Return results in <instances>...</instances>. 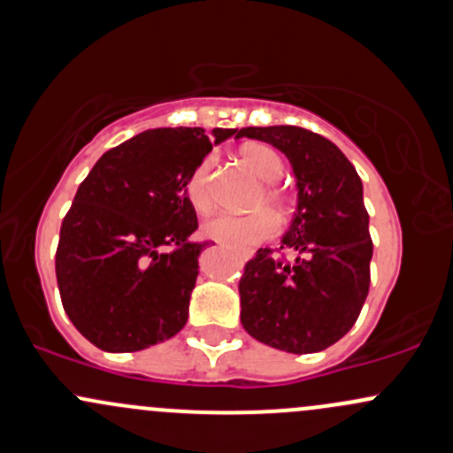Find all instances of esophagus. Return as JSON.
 Here are the masks:
<instances>
[{"instance_id":"1","label":"esophagus","mask_w":453,"mask_h":453,"mask_svg":"<svg viewBox=\"0 0 453 453\" xmlns=\"http://www.w3.org/2000/svg\"><path fill=\"white\" fill-rule=\"evenodd\" d=\"M250 256H251V254H242V260H247V258H250Z\"/></svg>"}]
</instances>
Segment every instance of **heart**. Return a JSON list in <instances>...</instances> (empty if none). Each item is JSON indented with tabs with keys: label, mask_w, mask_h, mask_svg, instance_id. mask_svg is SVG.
Masks as SVG:
<instances>
[{
	"label": "heart",
	"mask_w": 453,
	"mask_h": 453,
	"mask_svg": "<svg viewBox=\"0 0 453 453\" xmlns=\"http://www.w3.org/2000/svg\"><path fill=\"white\" fill-rule=\"evenodd\" d=\"M241 163L265 182L263 195L256 197V206L266 203L275 211L287 208V195L282 193L273 182H278L284 173V163L271 147L260 142H247L239 150ZM212 158H203L193 169L187 182V199L190 206L199 214H208L212 211ZM203 232L214 241H221L234 250H250L258 245L260 241L271 239L278 232V219L271 211H254L247 214H219L212 221L203 226Z\"/></svg>",
	"instance_id": "1"
}]
</instances>
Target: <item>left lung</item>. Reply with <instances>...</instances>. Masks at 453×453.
I'll list each match as a JSON object with an SVG mask.
<instances>
[{"label":"left lung","mask_w":453,"mask_h":453,"mask_svg":"<svg viewBox=\"0 0 453 453\" xmlns=\"http://www.w3.org/2000/svg\"><path fill=\"white\" fill-rule=\"evenodd\" d=\"M241 136L278 147L297 182V211L280 242L295 258L256 251L239 282L241 323L275 349L323 351L351 330L369 293L363 180L334 142L303 127H242Z\"/></svg>","instance_id":"obj_1"}]
</instances>
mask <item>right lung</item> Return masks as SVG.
Returning <instances> with one entry per match:
<instances>
[{
    "instance_id": "right-lung-1",
    "label": "right lung",
    "mask_w": 453,
    "mask_h": 453,
    "mask_svg": "<svg viewBox=\"0 0 453 453\" xmlns=\"http://www.w3.org/2000/svg\"><path fill=\"white\" fill-rule=\"evenodd\" d=\"M236 130L158 127L108 150L63 219L56 280L66 317L95 347L141 351L188 319L199 254L193 169Z\"/></svg>"
}]
</instances>
